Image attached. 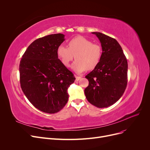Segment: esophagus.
<instances>
[{"label": "esophagus", "mask_w": 150, "mask_h": 150, "mask_svg": "<svg viewBox=\"0 0 150 150\" xmlns=\"http://www.w3.org/2000/svg\"><path fill=\"white\" fill-rule=\"evenodd\" d=\"M81 77H80V76H76V81H79L80 79H81Z\"/></svg>", "instance_id": "1"}]
</instances>
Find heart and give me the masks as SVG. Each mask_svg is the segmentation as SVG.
<instances>
[{
  "mask_svg": "<svg viewBox=\"0 0 150 150\" xmlns=\"http://www.w3.org/2000/svg\"><path fill=\"white\" fill-rule=\"evenodd\" d=\"M57 54L62 64L69 67L75 56V61L72 68L77 73L86 69L95 68L101 60L102 49L98 44L92 43L89 39L83 36H76L68 42V47L60 45L57 49Z\"/></svg>",
  "mask_w": 150,
  "mask_h": 150,
  "instance_id": "b5f03b06",
  "label": "heart"
}]
</instances>
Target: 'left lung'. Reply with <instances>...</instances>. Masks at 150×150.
I'll list each match as a JSON object with an SVG mask.
<instances>
[{
	"instance_id": "1",
	"label": "left lung",
	"mask_w": 150,
	"mask_h": 150,
	"mask_svg": "<svg viewBox=\"0 0 150 150\" xmlns=\"http://www.w3.org/2000/svg\"><path fill=\"white\" fill-rule=\"evenodd\" d=\"M92 33L99 39L103 52L99 64L85 76L89 86L84 93L92 105L106 108L119 100L127 88L128 62L114 38L100 32Z\"/></svg>"
}]
</instances>
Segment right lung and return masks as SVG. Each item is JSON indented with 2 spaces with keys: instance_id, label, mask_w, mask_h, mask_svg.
<instances>
[{
  "instance_id": "right-lung-1",
  "label": "right lung",
  "mask_w": 150,
  "mask_h": 150,
  "mask_svg": "<svg viewBox=\"0 0 150 150\" xmlns=\"http://www.w3.org/2000/svg\"><path fill=\"white\" fill-rule=\"evenodd\" d=\"M64 40L61 33L37 39L20 61L22 90L31 104L45 113H57L65 106L67 89L75 80L72 72L58 59L57 49Z\"/></svg>"
}]
</instances>
